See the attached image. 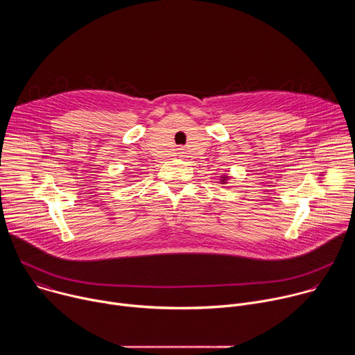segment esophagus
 I'll return each instance as SVG.
<instances>
[{
  "mask_svg": "<svg viewBox=\"0 0 355 355\" xmlns=\"http://www.w3.org/2000/svg\"><path fill=\"white\" fill-rule=\"evenodd\" d=\"M178 155H180V156H184V155H185V151H184L182 148H180V150H178Z\"/></svg>",
  "mask_w": 355,
  "mask_h": 355,
  "instance_id": "esophagus-1",
  "label": "esophagus"
}]
</instances>
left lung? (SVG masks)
I'll use <instances>...</instances> for the list:
<instances>
[{"mask_svg":"<svg viewBox=\"0 0 355 355\" xmlns=\"http://www.w3.org/2000/svg\"><path fill=\"white\" fill-rule=\"evenodd\" d=\"M222 178H223V180H220V181H222V184H225V182H226V180H227V178H226V177H222Z\"/></svg>","mask_w":355,"mask_h":355,"instance_id":"obj_1","label":"left lung"}]
</instances>
